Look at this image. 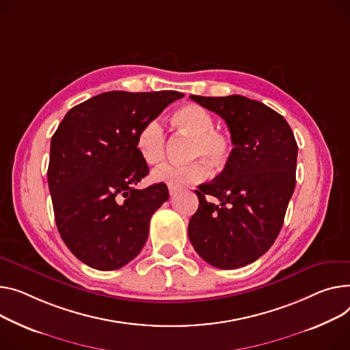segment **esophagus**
Segmentation results:
<instances>
[{"label": "esophagus", "mask_w": 350, "mask_h": 350, "mask_svg": "<svg viewBox=\"0 0 350 350\" xmlns=\"http://www.w3.org/2000/svg\"><path fill=\"white\" fill-rule=\"evenodd\" d=\"M178 191V189L177 187H169V194H170V197H173V196H176V193Z\"/></svg>", "instance_id": "esophagus-1"}]
</instances>
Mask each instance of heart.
<instances>
[{
  "label": "heart",
  "instance_id": "1",
  "mask_svg": "<svg viewBox=\"0 0 350 350\" xmlns=\"http://www.w3.org/2000/svg\"><path fill=\"white\" fill-rule=\"evenodd\" d=\"M173 124L183 132L193 136L190 146V159L194 160L189 165H170L165 163L152 172V180L167 184L169 187H183L205 180L209 176V164L213 169H222L230 159L232 145L230 137L214 129V116L205 108L197 104H187L176 111ZM136 150L148 165H157L165 157L166 136L159 120L146 121L137 131ZM208 164L206 165L204 161Z\"/></svg>",
  "mask_w": 350,
  "mask_h": 350
}]
</instances>
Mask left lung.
I'll use <instances>...</instances> for the list:
<instances>
[{"label": "left lung", "instance_id": "obj_1", "mask_svg": "<svg viewBox=\"0 0 350 350\" xmlns=\"http://www.w3.org/2000/svg\"><path fill=\"white\" fill-rule=\"evenodd\" d=\"M190 97L225 120L234 149L222 173L196 190L200 205L189 238L206 263L238 269L258 260L278 237L295 189L298 146L287 121L263 103L242 96Z\"/></svg>", "mask_w": 350, "mask_h": 350}]
</instances>
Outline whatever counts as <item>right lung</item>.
I'll use <instances>...</instances> for the list:
<instances>
[{
    "label": "right lung",
    "instance_id": "1",
    "mask_svg": "<svg viewBox=\"0 0 350 350\" xmlns=\"http://www.w3.org/2000/svg\"><path fill=\"white\" fill-rule=\"evenodd\" d=\"M178 91L103 92L70 109L51 141L48 169L57 230L79 260L108 271L141 253L167 185H135L149 174L135 141Z\"/></svg>",
    "mask_w": 350,
    "mask_h": 350
}]
</instances>
